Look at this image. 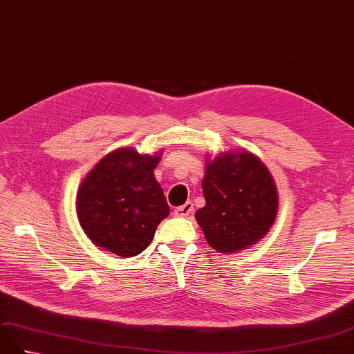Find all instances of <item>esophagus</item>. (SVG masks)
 <instances>
[{
  "label": "esophagus",
  "instance_id": "1",
  "mask_svg": "<svg viewBox=\"0 0 354 354\" xmlns=\"http://www.w3.org/2000/svg\"><path fill=\"white\" fill-rule=\"evenodd\" d=\"M175 214L178 217H188L190 214H193V202L188 201L184 205H180V207L175 209Z\"/></svg>",
  "mask_w": 354,
  "mask_h": 354
}]
</instances>
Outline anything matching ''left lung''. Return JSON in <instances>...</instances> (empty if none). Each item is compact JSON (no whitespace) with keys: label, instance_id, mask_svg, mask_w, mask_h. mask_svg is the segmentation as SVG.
Here are the masks:
<instances>
[{"label":"left lung","instance_id":"left-lung-1","mask_svg":"<svg viewBox=\"0 0 354 354\" xmlns=\"http://www.w3.org/2000/svg\"><path fill=\"white\" fill-rule=\"evenodd\" d=\"M202 183L205 207L196 220L218 253L258 243L273 226L279 199L266 164L249 151H227L207 162Z\"/></svg>","mask_w":354,"mask_h":354}]
</instances>
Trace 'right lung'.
<instances>
[{
  "mask_svg": "<svg viewBox=\"0 0 354 354\" xmlns=\"http://www.w3.org/2000/svg\"><path fill=\"white\" fill-rule=\"evenodd\" d=\"M161 152L120 147L96 164L77 194L80 225L96 248L129 258L151 244L170 208L153 176Z\"/></svg>",
  "mask_w": 354,
  "mask_h": 354,
  "instance_id": "right-lung-1",
  "label": "right lung"
}]
</instances>
